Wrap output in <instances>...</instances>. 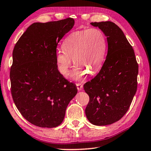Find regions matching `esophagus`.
<instances>
[{
    "label": "esophagus",
    "mask_w": 151,
    "mask_h": 151,
    "mask_svg": "<svg viewBox=\"0 0 151 151\" xmlns=\"http://www.w3.org/2000/svg\"><path fill=\"white\" fill-rule=\"evenodd\" d=\"M76 86H77V88H78V91H81L83 90V86L82 84H81V83H77Z\"/></svg>",
    "instance_id": "34e87169"
}]
</instances>
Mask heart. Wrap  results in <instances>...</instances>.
<instances>
[{
	"instance_id": "b5f03b06",
	"label": "heart",
	"mask_w": 151,
	"mask_h": 151,
	"mask_svg": "<svg viewBox=\"0 0 151 151\" xmlns=\"http://www.w3.org/2000/svg\"><path fill=\"white\" fill-rule=\"evenodd\" d=\"M63 50L55 54L58 69L63 76L69 73L72 60L76 64L71 75L74 80H79L88 72H96L105 59L107 42L104 32L99 29L73 32L68 36L63 43Z\"/></svg>"
}]
</instances>
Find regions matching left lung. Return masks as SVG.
<instances>
[{
	"instance_id": "obj_1",
	"label": "left lung",
	"mask_w": 151,
	"mask_h": 151,
	"mask_svg": "<svg viewBox=\"0 0 151 151\" xmlns=\"http://www.w3.org/2000/svg\"><path fill=\"white\" fill-rule=\"evenodd\" d=\"M107 38L108 50L102 67L84 85L89 96L85 114L96 126L111 124L127 112L137 91L138 64L122 30L111 21L91 23Z\"/></svg>"
}]
</instances>
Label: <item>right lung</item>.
<instances>
[{"label": "right lung", "mask_w": 151, "mask_h": 151, "mask_svg": "<svg viewBox=\"0 0 151 151\" xmlns=\"http://www.w3.org/2000/svg\"><path fill=\"white\" fill-rule=\"evenodd\" d=\"M74 23L69 17L32 23L14 48L10 75L12 98L23 117L37 127L60 125L78 93L76 85L58 71L55 59L58 43Z\"/></svg>", "instance_id": "right-lung-1"}]
</instances>
